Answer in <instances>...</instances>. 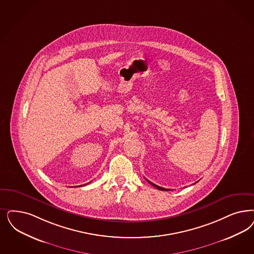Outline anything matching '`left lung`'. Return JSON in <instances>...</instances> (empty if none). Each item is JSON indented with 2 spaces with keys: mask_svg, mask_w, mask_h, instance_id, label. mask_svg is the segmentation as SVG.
<instances>
[{
  "mask_svg": "<svg viewBox=\"0 0 254 254\" xmlns=\"http://www.w3.org/2000/svg\"><path fill=\"white\" fill-rule=\"evenodd\" d=\"M146 181L148 182L149 184L152 185L153 187H155L156 189H158V190H166V191H168V190H168V189H164V188H161V187H159V186H157V185L153 184L152 182H150V181H149V180H147V179H146Z\"/></svg>",
  "mask_w": 254,
  "mask_h": 254,
  "instance_id": "obj_1",
  "label": "left lung"
}]
</instances>
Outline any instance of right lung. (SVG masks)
I'll use <instances>...</instances> for the list:
<instances>
[{
  "label": "right lung",
  "mask_w": 254,
  "mask_h": 254,
  "mask_svg": "<svg viewBox=\"0 0 254 254\" xmlns=\"http://www.w3.org/2000/svg\"><path fill=\"white\" fill-rule=\"evenodd\" d=\"M79 187H80V186H79Z\"/></svg>",
  "instance_id": "obj_1"
}]
</instances>
